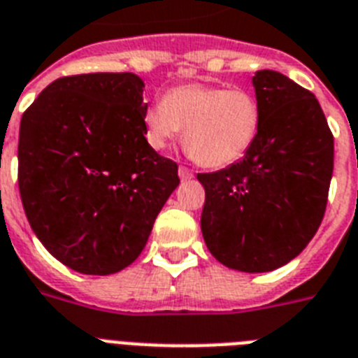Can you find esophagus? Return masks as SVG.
Returning <instances> with one entry per match:
<instances>
[{
    "mask_svg": "<svg viewBox=\"0 0 358 358\" xmlns=\"http://www.w3.org/2000/svg\"><path fill=\"white\" fill-rule=\"evenodd\" d=\"M178 176H180V180H191L193 178V173H191V171L187 169V167H180L178 169Z\"/></svg>",
    "mask_w": 358,
    "mask_h": 358,
    "instance_id": "esophagus-1",
    "label": "esophagus"
}]
</instances>
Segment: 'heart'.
I'll list each match as a JSON object with an SVG mask.
<instances>
[{
	"label": "heart",
	"mask_w": 358,
	"mask_h": 358,
	"mask_svg": "<svg viewBox=\"0 0 358 358\" xmlns=\"http://www.w3.org/2000/svg\"><path fill=\"white\" fill-rule=\"evenodd\" d=\"M145 138L164 150L185 127L189 156L204 167H226L254 145L261 127L257 99L246 90L185 84L145 110Z\"/></svg>",
	"instance_id": "1"
}]
</instances>
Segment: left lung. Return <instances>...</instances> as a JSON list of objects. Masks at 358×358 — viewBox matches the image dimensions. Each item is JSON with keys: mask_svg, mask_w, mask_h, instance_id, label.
I'll return each instance as SVG.
<instances>
[{"mask_svg": "<svg viewBox=\"0 0 358 358\" xmlns=\"http://www.w3.org/2000/svg\"><path fill=\"white\" fill-rule=\"evenodd\" d=\"M261 127L245 158L199 174L200 228L219 263L270 272L300 255L324 219L333 176V134L320 103L280 71L252 77Z\"/></svg>", "mask_w": 358, "mask_h": 358, "instance_id": "8db88e82", "label": "left lung"}]
</instances>
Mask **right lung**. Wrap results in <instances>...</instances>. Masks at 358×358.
Returning <instances> with one entry per match:
<instances>
[{
  "instance_id": "right-lung-1",
  "label": "right lung",
  "mask_w": 358,
  "mask_h": 358,
  "mask_svg": "<svg viewBox=\"0 0 358 358\" xmlns=\"http://www.w3.org/2000/svg\"><path fill=\"white\" fill-rule=\"evenodd\" d=\"M143 80L62 77L20 123L18 185L36 237L80 274L108 275L143 252L178 165L145 139Z\"/></svg>"
}]
</instances>
